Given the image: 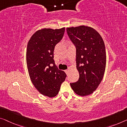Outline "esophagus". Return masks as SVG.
Wrapping results in <instances>:
<instances>
[{
    "instance_id": "obj_1",
    "label": "esophagus",
    "mask_w": 127,
    "mask_h": 127,
    "mask_svg": "<svg viewBox=\"0 0 127 127\" xmlns=\"http://www.w3.org/2000/svg\"><path fill=\"white\" fill-rule=\"evenodd\" d=\"M65 72L66 73V74L68 75V73H69V70L68 69L65 70Z\"/></svg>"
}]
</instances>
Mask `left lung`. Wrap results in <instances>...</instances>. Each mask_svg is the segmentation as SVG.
Masks as SVG:
<instances>
[{
	"instance_id": "8db88e82",
	"label": "left lung",
	"mask_w": 127,
	"mask_h": 127,
	"mask_svg": "<svg viewBox=\"0 0 127 127\" xmlns=\"http://www.w3.org/2000/svg\"><path fill=\"white\" fill-rule=\"evenodd\" d=\"M66 30L76 47V63L79 72L78 81L70 85L78 95H88L98 87L104 74V43L100 34L91 27L82 26Z\"/></svg>"
}]
</instances>
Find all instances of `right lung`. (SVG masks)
Wrapping results in <instances>:
<instances>
[{
  "label": "right lung",
  "mask_w": 127,
  "mask_h": 127,
  "mask_svg": "<svg viewBox=\"0 0 127 127\" xmlns=\"http://www.w3.org/2000/svg\"><path fill=\"white\" fill-rule=\"evenodd\" d=\"M65 28H44L32 36L27 44L26 60L32 83L43 95L55 97L67 75L58 69L54 59L55 45L63 38Z\"/></svg>",
  "instance_id": "add662e5"
}]
</instances>
